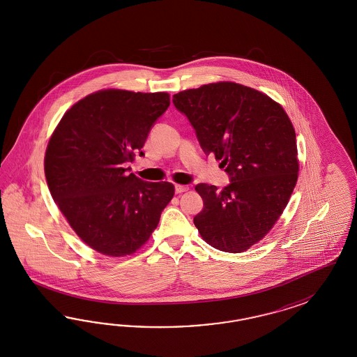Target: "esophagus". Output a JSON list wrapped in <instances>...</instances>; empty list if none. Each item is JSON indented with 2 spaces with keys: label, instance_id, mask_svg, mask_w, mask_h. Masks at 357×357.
I'll return each mask as SVG.
<instances>
[{
  "label": "esophagus",
  "instance_id": "obj_1",
  "mask_svg": "<svg viewBox=\"0 0 357 357\" xmlns=\"http://www.w3.org/2000/svg\"><path fill=\"white\" fill-rule=\"evenodd\" d=\"M185 191H188V185L175 184V192H176V194H183Z\"/></svg>",
  "mask_w": 357,
  "mask_h": 357
}]
</instances>
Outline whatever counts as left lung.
Here are the masks:
<instances>
[{
	"label": "left lung",
	"instance_id": "obj_1",
	"mask_svg": "<svg viewBox=\"0 0 357 357\" xmlns=\"http://www.w3.org/2000/svg\"><path fill=\"white\" fill-rule=\"evenodd\" d=\"M206 154L230 184H196L204 208L194 218L202 238L225 252H243L270 231L298 178L296 132L284 108L252 87L215 82L174 94Z\"/></svg>",
	"mask_w": 357,
	"mask_h": 357
}]
</instances>
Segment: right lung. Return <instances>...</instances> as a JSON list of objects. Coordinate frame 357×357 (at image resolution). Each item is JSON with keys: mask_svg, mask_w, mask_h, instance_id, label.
<instances>
[{"mask_svg": "<svg viewBox=\"0 0 357 357\" xmlns=\"http://www.w3.org/2000/svg\"><path fill=\"white\" fill-rule=\"evenodd\" d=\"M167 93L99 90L78 100L54 128L44 173L54 203L87 246L108 257L140 250L173 199V183L127 174Z\"/></svg>", "mask_w": 357, "mask_h": 357, "instance_id": "add662e5", "label": "right lung"}]
</instances>
